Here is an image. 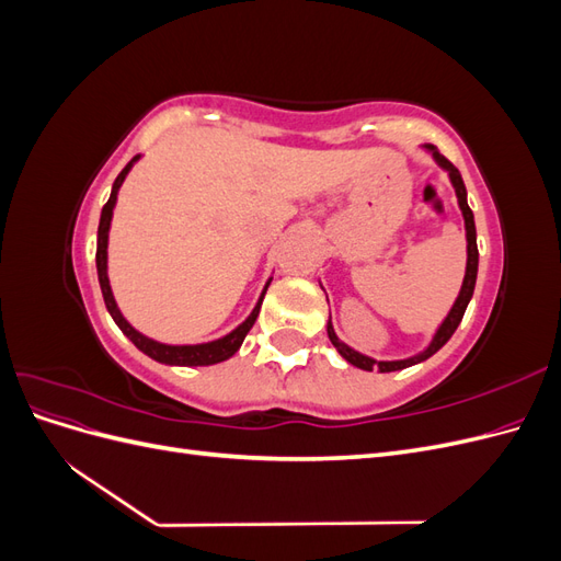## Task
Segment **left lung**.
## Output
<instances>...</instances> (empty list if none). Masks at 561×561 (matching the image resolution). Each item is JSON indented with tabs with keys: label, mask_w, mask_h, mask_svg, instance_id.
<instances>
[{
	"label": "left lung",
	"mask_w": 561,
	"mask_h": 561,
	"mask_svg": "<svg viewBox=\"0 0 561 561\" xmlns=\"http://www.w3.org/2000/svg\"><path fill=\"white\" fill-rule=\"evenodd\" d=\"M421 149L426 151V154H428L439 168H443V171H445L447 178H449V182H451V186H454V194H456V201H458V208H461L463 227H466V276H463V283H461V290H458V297L454 299L451 309H449V313L445 316V320L439 322L437 330L433 332L428 346L423 348V351H419L416 355H412V358H404V360H375V358H369V355L351 348L348 344H344L342 339L336 336L334 325H332V316H330V318H328V336H330L332 346L339 351V355H342V358H344L348 365L358 367V369H365V371H371V369H379V371H398V369H404V367H412V365H419V363H423V360H428L431 355H435L439 348H443V346L449 342L451 334L456 332V328L461 325V318H463V313H466V309H468V304H470V299H472V293H474V280H478V264H480L478 231H474L472 210L468 208V192H466L463 178H461V173H458L456 168H454L443 154H439L435 145H428V142H426V145H421ZM318 283H320V280H318ZM320 287H322V283H320ZM322 290H325V287H322ZM328 304H330V301H328Z\"/></svg>",
	"instance_id": "8db88e82"
}]
</instances>
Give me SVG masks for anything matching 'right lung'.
Returning a JSON list of instances; mask_svg holds the SVG:
<instances>
[{
	"instance_id": "obj_1",
	"label": "right lung",
	"mask_w": 561,
	"mask_h": 561,
	"mask_svg": "<svg viewBox=\"0 0 561 561\" xmlns=\"http://www.w3.org/2000/svg\"><path fill=\"white\" fill-rule=\"evenodd\" d=\"M140 161V157H135L128 161V165L124 168L118 178L112 184V194L110 201L105 203L103 213H100V225H98V250H95V266H98V280H100V290H103V299H105V307L110 311V316L114 318V322L118 325L130 342L138 346L145 355H149L151 360L163 363V365H173V367H206V365H217V363H225L229 360L231 355L241 348L245 334L250 332V328L254 325V320L260 316L262 309V301L266 295V287L271 283V276L262 293L257 297V304H254L252 311L248 313V318L243 322H239L231 332L210 339V342H201V344H163L157 342V339H151L147 334H142L140 330H135L130 322L124 318L122 309H118V304L114 299L112 293V285H110V276H107V245H110V229H112V215H114V206H116V196L118 190H122V184L126 180V175L130 173V168Z\"/></svg>"
}]
</instances>
